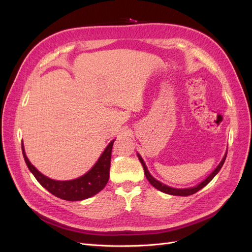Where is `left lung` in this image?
Returning a JSON list of instances; mask_svg holds the SVG:
<instances>
[{"label": "left lung", "instance_id": "obj_1", "mask_svg": "<svg viewBox=\"0 0 252 252\" xmlns=\"http://www.w3.org/2000/svg\"><path fill=\"white\" fill-rule=\"evenodd\" d=\"M226 155H227V152H226V154H225V156L223 157V159H222V161L220 162V164L218 165V167L216 168V170L213 171V172H212L210 175H209L205 181H202L200 184H198V185H196V186H194V187H190V189H172V187H170V186H167V185H164V184H162V183H160L159 181H157L156 179H154L153 176L151 175V173L148 172L146 164H145V162H144V160L142 159V157L140 156V155H137V157H138V159H140V161H141V163H142V165H143L144 172H145V175H146V179L148 180L149 183H151V184L155 187V189L161 190V191L165 192V194H169V195H174V196H189V195L195 194V192H197L198 190H200V189H202V187H205V186L209 183V182H210L213 178H215V176L218 174L219 171L221 170L224 161H225Z\"/></svg>", "mask_w": 252, "mask_h": 252}]
</instances>
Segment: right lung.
<instances>
[{
    "mask_svg": "<svg viewBox=\"0 0 252 252\" xmlns=\"http://www.w3.org/2000/svg\"><path fill=\"white\" fill-rule=\"evenodd\" d=\"M114 142L115 141H111L109 143V145L106 147L104 153L101 154L97 162L94 164V167L88 173L70 181H55L43 175L30 163L25 154L23 143H21V149H23V155L27 167L29 168L31 173L34 175L37 182L45 189L49 190L54 196L61 198V199L78 201L96 195L106 186L109 179L111 149Z\"/></svg>",
    "mask_w": 252,
    "mask_h": 252,
    "instance_id": "1",
    "label": "right lung"
}]
</instances>
